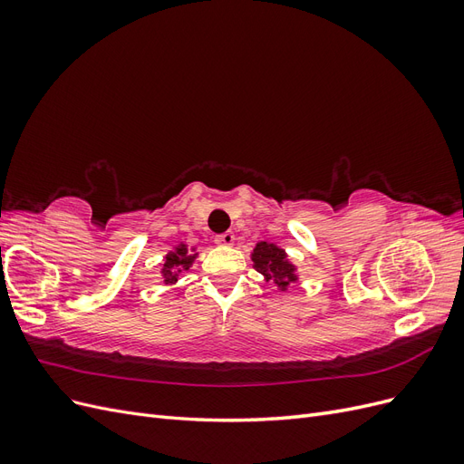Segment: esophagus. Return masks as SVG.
<instances>
[{"mask_svg":"<svg viewBox=\"0 0 464 464\" xmlns=\"http://www.w3.org/2000/svg\"><path fill=\"white\" fill-rule=\"evenodd\" d=\"M234 234L232 232H224V234H218V236H215V242L217 244H220V246H232L234 244Z\"/></svg>","mask_w":464,"mask_h":464,"instance_id":"obj_1","label":"esophagus"}]
</instances>
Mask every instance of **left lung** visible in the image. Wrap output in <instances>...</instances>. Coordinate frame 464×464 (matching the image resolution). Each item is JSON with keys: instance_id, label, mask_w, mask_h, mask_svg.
<instances>
[{"instance_id": "obj_1", "label": "left lung", "mask_w": 464, "mask_h": 464, "mask_svg": "<svg viewBox=\"0 0 464 464\" xmlns=\"http://www.w3.org/2000/svg\"><path fill=\"white\" fill-rule=\"evenodd\" d=\"M251 259L256 263V271L261 273L266 280H273L278 286L285 288L288 286L290 280H294L292 265L286 261L285 251L278 249L275 244H257Z\"/></svg>"}]
</instances>
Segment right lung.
Masks as SVG:
<instances>
[{
	"instance_id": "obj_1",
	"label": "right lung",
	"mask_w": 464,
	"mask_h": 464,
	"mask_svg": "<svg viewBox=\"0 0 464 464\" xmlns=\"http://www.w3.org/2000/svg\"><path fill=\"white\" fill-rule=\"evenodd\" d=\"M193 261V256L188 254V247L186 246H179L176 251H170V254L166 256V263H164V278L166 283H176L175 271L179 269V266H184V269H188V266L191 265Z\"/></svg>"
}]
</instances>
